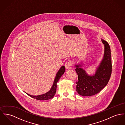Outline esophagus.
Here are the masks:
<instances>
[{
  "label": "esophagus",
  "instance_id": "obj_1",
  "mask_svg": "<svg viewBox=\"0 0 125 125\" xmlns=\"http://www.w3.org/2000/svg\"><path fill=\"white\" fill-rule=\"evenodd\" d=\"M71 67V63L70 62H67L65 64V67L67 69H69L70 67Z\"/></svg>",
  "mask_w": 125,
  "mask_h": 125
}]
</instances>
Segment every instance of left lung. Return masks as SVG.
Segmentation results:
<instances>
[{
  "label": "left lung",
  "instance_id": "8db88e82",
  "mask_svg": "<svg viewBox=\"0 0 125 125\" xmlns=\"http://www.w3.org/2000/svg\"><path fill=\"white\" fill-rule=\"evenodd\" d=\"M104 45L103 57L96 67L95 74L90 75L82 68L83 61L76 64V71L78 75L77 91L82 96H91L99 92L107 84L112 72L111 54L109 44L101 39Z\"/></svg>",
  "mask_w": 125,
  "mask_h": 125
}]
</instances>
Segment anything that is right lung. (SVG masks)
<instances>
[{
    "label": "right lung",
    "instance_id": "1",
    "mask_svg": "<svg viewBox=\"0 0 125 125\" xmlns=\"http://www.w3.org/2000/svg\"><path fill=\"white\" fill-rule=\"evenodd\" d=\"M65 71V67L64 66H63L58 70L57 73L56 75V77H55L52 86L50 88V89L47 93L44 94L38 95V96H33V95H29L26 92L25 93L27 94L29 96L39 100H48L53 98L56 93L57 83L58 80H59L60 78L64 73Z\"/></svg>",
    "mask_w": 125,
    "mask_h": 125
}]
</instances>
